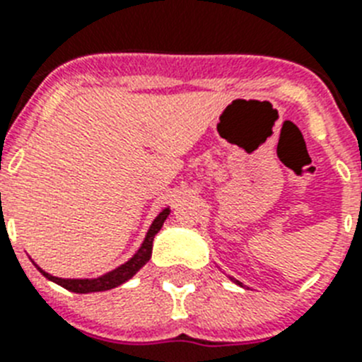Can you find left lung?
<instances>
[{
    "label": "left lung",
    "mask_w": 362,
    "mask_h": 362,
    "mask_svg": "<svg viewBox=\"0 0 362 362\" xmlns=\"http://www.w3.org/2000/svg\"><path fill=\"white\" fill-rule=\"evenodd\" d=\"M230 277V276H228ZM230 279H232L233 281V283H235V284H239V286H245V284H243L241 283V281H238V279H233V277H230Z\"/></svg>",
    "instance_id": "left-lung-1"
}]
</instances>
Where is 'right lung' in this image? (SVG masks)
Instances as JSON below:
<instances>
[{
    "instance_id": "1",
    "label": "right lung",
    "mask_w": 362,
    "mask_h": 362,
    "mask_svg": "<svg viewBox=\"0 0 362 362\" xmlns=\"http://www.w3.org/2000/svg\"><path fill=\"white\" fill-rule=\"evenodd\" d=\"M168 214H170V206L163 209L161 212L158 214V217L152 221V225H150L148 232H146L145 239H143L141 246L137 248L136 254H134L129 261H124L123 264H119V267L114 268V270L107 272V274H103V276L92 277V279H88V277H86V279H63V277L50 276L49 272H45L43 268L37 267L36 263L34 264H36L37 270H40L41 274L47 277V279L52 281V283H56V284H59V286H63V288L70 290V292H74V293L105 292V290L116 288V286H119V284H123V283H127L129 279H132L137 272L141 270V268L148 263L150 257H152L153 238H156V233L161 230L163 223H165V219L168 217Z\"/></svg>"
}]
</instances>
